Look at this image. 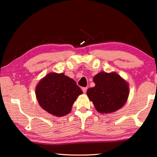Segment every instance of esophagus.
<instances>
[{
	"label": "esophagus",
	"instance_id": "1",
	"mask_svg": "<svg viewBox=\"0 0 157 157\" xmlns=\"http://www.w3.org/2000/svg\"><path fill=\"white\" fill-rule=\"evenodd\" d=\"M87 87H83V88L82 89V91H83V93L84 94H86V91H87Z\"/></svg>",
	"mask_w": 157,
	"mask_h": 157
}]
</instances>
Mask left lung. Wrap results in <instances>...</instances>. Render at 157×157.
Listing matches in <instances>:
<instances>
[{
	"mask_svg": "<svg viewBox=\"0 0 157 157\" xmlns=\"http://www.w3.org/2000/svg\"><path fill=\"white\" fill-rule=\"evenodd\" d=\"M95 86L86 94L100 113H109L120 109L125 104L129 94V84L115 72H100L94 77Z\"/></svg>",
	"mask_w": 157,
	"mask_h": 157,
	"instance_id": "1",
	"label": "left lung"
}]
</instances>
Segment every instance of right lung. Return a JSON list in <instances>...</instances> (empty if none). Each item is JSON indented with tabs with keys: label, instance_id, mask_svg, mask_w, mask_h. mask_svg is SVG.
I'll use <instances>...</instances> for the list:
<instances>
[{
	"label": "right lung",
	"instance_id": "right-lung-1",
	"mask_svg": "<svg viewBox=\"0 0 157 157\" xmlns=\"http://www.w3.org/2000/svg\"><path fill=\"white\" fill-rule=\"evenodd\" d=\"M36 98L39 105L48 113L57 117L71 111L77 98L82 91L75 81L64 73H50L37 84Z\"/></svg>",
	"mask_w": 157,
	"mask_h": 157
}]
</instances>
